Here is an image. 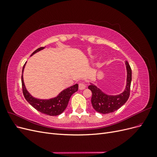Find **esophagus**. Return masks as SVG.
<instances>
[{
    "label": "esophagus",
    "mask_w": 157,
    "mask_h": 157,
    "mask_svg": "<svg viewBox=\"0 0 157 157\" xmlns=\"http://www.w3.org/2000/svg\"><path fill=\"white\" fill-rule=\"evenodd\" d=\"M86 84L84 83V82H80L79 84H78V88L79 90H84L85 89V88H86Z\"/></svg>",
    "instance_id": "1"
}]
</instances>
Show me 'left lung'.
<instances>
[{
	"instance_id": "obj_1",
	"label": "left lung",
	"mask_w": 157,
	"mask_h": 157,
	"mask_svg": "<svg viewBox=\"0 0 157 157\" xmlns=\"http://www.w3.org/2000/svg\"><path fill=\"white\" fill-rule=\"evenodd\" d=\"M127 70V81L124 91L117 96H108L94 84L90 85L88 89L91 90L92 96V105L97 112L101 114L111 113L118 110L127 101L130 92L132 82V69L129 63L126 61Z\"/></svg>"
}]
</instances>
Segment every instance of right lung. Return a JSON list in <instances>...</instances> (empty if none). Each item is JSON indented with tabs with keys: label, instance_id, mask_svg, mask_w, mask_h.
<instances>
[{
	"label": "right lung",
	"instance_id": "1",
	"mask_svg": "<svg viewBox=\"0 0 157 157\" xmlns=\"http://www.w3.org/2000/svg\"><path fill=\"white\" fill-rule=\"evenodd\" d=\"M44 47H40V48L36 49L35 51L33 52L31 56L35 54L39 51L44 49ZM25 63L23 65L22 69V75H21V84H22V90L23 94L26 100L28 103H30L37 111L50 116H57L62 113L65 109L67 107L69 99L73 94L76 92L78 90V85L76 84L73 86H71L67 89L63 90L58 96L50 99H39L33 98L31 96L30 94L27 92L25 88L24 82L23 78V72L24 69Z\"/></svg>",
	"mask_w": 157,
	"mask_h": 157
}]
</instances>
